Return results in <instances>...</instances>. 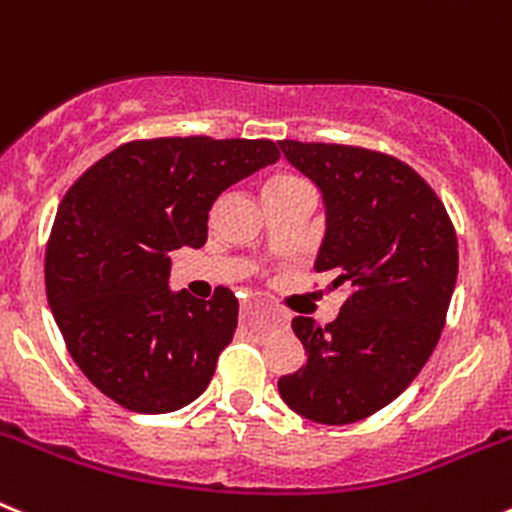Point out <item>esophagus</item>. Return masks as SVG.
Listing matches in <instances>:
<instances>
[{
    "label": "esophagus",
    "mask_w": 512,
    "mask_h": 512,
    "mask_svg": "<svg viewBox=\"0 0 512 512\" xmlns=\"http://www.w3.org/2000/svg\"><path fill=\"white\" fill-rule=\"evenodd\" d=\"M253 307H256V305H253V302H246V305L241 307V315H243V318H246V315L253 310ZM269 323H277V318H269Z\"/></svg>",
    "instance_id": "34e87169"
}]
</instances>
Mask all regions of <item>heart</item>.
Wrapping results in <instances>:
<instances>
[{
    "label": "heart",
    "instance_id": "1",
    "mask_svg": "<svg viewBox=\"0 0 512 512\" xmlns=\"http://www.w3.org/2000/svg\"><path fill=\"white\" fill-rule=\"evenodd\" d=\"M292 192H312L310 184L297 174H274L269 182L264 184V197H271V194H292Z\"/></svg>",
    "mask_w": 512,
    "mask_h": 512
}]
</instances>
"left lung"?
Wrapping results in <instances>:
<instances>
[{
    "label": "left lung",
    "mask_w": 512,
    "mask_h": 512,
    "mask_svg": "<svg viewBox=\"0 0 512 512\" xmlns=\"http://www.w3.org/2000/svg\"><path fill=\"white\" fill-rule=\"evenodd\" d=\"M323 192L328 230L315 271L343 289L333 323L295 318L307 361L279 379L289 408L325 425L390 405L431 359L459 274V243L431 184L395 156L341 143L279 140Z\"/></svg>",
    "instance_id": "obj_1"
}]
</instances>
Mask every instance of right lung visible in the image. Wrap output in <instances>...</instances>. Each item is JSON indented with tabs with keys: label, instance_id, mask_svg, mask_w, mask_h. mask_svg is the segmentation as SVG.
Instances as JSON below:
<instances>
[{
	"label": "right lung",
	"instance_id": "add662e5",
	"mask_svg": "<svg viewBox=\"0 0 512 512\" xmlns=\"http://www.w3.org/2000/svg\"><path fill=\"white\" fill-rule=\"evenodd\" d=\"M279 158L274 140L189 135L122 143L71 184L45 246V295L71 359L135 413L202 395L233 341L238 300L171 292V251L200 248L223 189Z\"/></svg>",
	"mask_w": 512,
	"mask_h": 512
}]
</instances>
